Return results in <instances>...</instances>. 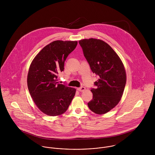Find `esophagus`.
<instances>
[{
  "label": "esophagus",
  "mask_w": 155,
  "mask_h": 155,
  "mask_svg": "<svg viewBox=\"0 0 155 155\" xmlns=\"http://www.w3.org/2000/svg\"><path fill=\"white\" fill-rule=\"evenodd\" d=\"M77 89H78V91H80V92H82V91H84L85 89V88L84 87H80V88H78Z\"/></svg>",
  "instance_id": "obj_1"
}]
</instances>
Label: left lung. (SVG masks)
Masks as SVG:
<instances>
[{"label": "left lung", "mask_w": 155, "mask_h": 155, "mask_svg": "<svg viewBox=\"0 0 155 155\" xmlns=\"http://www.w3.org/2000/svg\"><path fill=\"white\" fill-rule=\"evenodd\" d=\"M93 73L98 76L91 88L93 98L89 109L98 114L107 113L119 102L126 84L124 64L114 51L105 42L91 38L79 41Z\"/></svg>", "instance_id": "1"}]
</instances>
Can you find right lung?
<instances>
[{
  "label": "right lung",
  "mask_w": 155,
  "mask_h": 155,
  "mask_svg": "<svg viewBox=\"0 0 155 155\" xmlns=\"http://www.w3.org/2000/svg\"><path fill=\"white\" fill-rule=\"evenodd\" d=\"M77 44V41H54L45 46L31 63L28 89L37 107L47 115L64 113L75 95L76 89L59 84L57 79Z\"/></svg>",
  "instance_id": "right-lung-1"
}]
</instances>
